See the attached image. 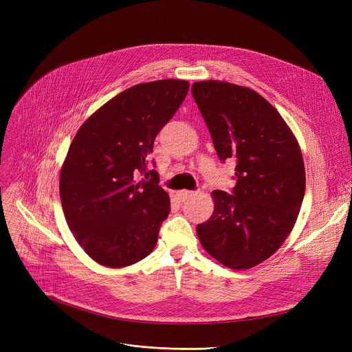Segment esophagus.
I'll return each instance as SVG.
<instances>
[{
	"mask_svg": "<svg viewBox=\"0 0 352 352\" xmlns=\"http://www.w3.org/2000/svg\"><path fill=\"white\" fill-rule=\"evenodd\" d=\"M192 195H195V192H194V191H187V190H182V191L177 192V197H178V199H181V201H186V199L191 198Z\"/></svg>",
	"mask_w": 352,
	"mask_h": 352,
	"instance_id": "esophagus-1",
	"label": "esophagus"
}]
</instances>
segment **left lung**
<instances>
[{
  "label": "left lung",
  "instance_id": "1",
  "mask_svg": "<svg viewBox=\"0 0 352 352\" xmlns=\"http://www.w3.org/2000/svg\"><path fill=\"white\" fill-rule=\"evenodd\" d=\"M191 91L219 160L236 161L232 194L212 191L214 212L197 226L199 243L223 265L248 270L284 244L298 218L305 192L301 148L254 89L207 80Z\"/></svg>",
  "mask_w": 352,
  "mask_h": 352
}]
</instances>
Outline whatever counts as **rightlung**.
Segmentation results:
<instances>
[{
  "instance_id": "add662e5",
  "label": "right lung",
  "mask_w": 352,
  "mask_h": 352,
  "mask_svg": "<svg viewBox=\"0 0 352 352\" xmlns=\"http://www.w3.org/2000/svg\"><path fill=\"white\" fill-rule=\"evenodd\" d=\"M184 80L137 84L89 116L74 137L60 173L67 224L80 247L100 265L124 268L157 245L170 197L145 173L154 140L182 104ZM148 174V173H146Z\"/></svg>"
}]
</instances>
